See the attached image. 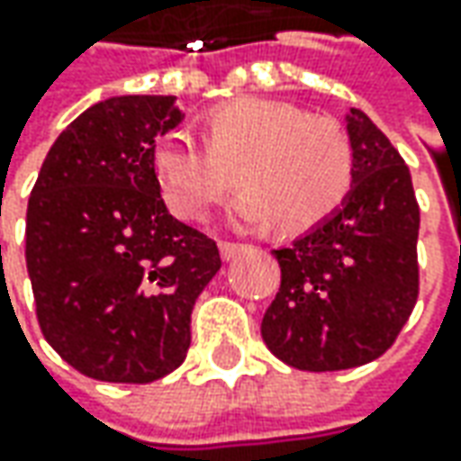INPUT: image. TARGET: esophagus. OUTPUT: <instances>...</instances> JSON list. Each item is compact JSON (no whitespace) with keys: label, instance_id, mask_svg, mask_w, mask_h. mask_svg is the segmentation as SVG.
Wrapping results in <instances>:
<instances>
[{"label":"esophagus","instance_id":"obj_1","mask_svg":"<svg viewBox=\"0 0 461 461\" xmlns=\"http://www.w3.org/2000/svg\"><path fill=\"white\" fill-rule=\"evenodd\" d=\"M240 251H246V246H243V243H230V240H221L222 261H230V258H236Z\"/></svg>","mask_w":461,"mask_h":461}]
</instances>
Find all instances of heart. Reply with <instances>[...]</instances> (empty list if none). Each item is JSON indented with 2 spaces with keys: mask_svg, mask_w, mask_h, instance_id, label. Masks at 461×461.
Returning a JSON list of instances; mask_svg holds the SVG:
<instances>
[{
  "mask_svg": "<svg viewBox=\"0 0 461 461\" xmlns=\"http://www.w3.org/2000/svg\"><path fill=\"white\" fill-rule=\"evenodd\" d=\"M240 197L230 215L246 228L308 230L330 218L354 185V146L330 117H308L287 102L240 97L207 113V143L186 128L153 140L151 168L167 204L200 218L228 186L236 164Z\"/></svg>",
  "mask_w": 461,
  "mask_h": 461,
  "instance_id": "1",
  "label": "heart"
}]
</instances>
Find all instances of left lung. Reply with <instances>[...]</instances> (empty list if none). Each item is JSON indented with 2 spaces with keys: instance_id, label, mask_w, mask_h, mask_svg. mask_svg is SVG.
<instances>
[{
  "instance_id": "obj_1",
  "label": "left lung",
  "mask_w": 461,
  "mask_h": 461,
  "mask_svg": "<svg viewBox=\"0 0 461 461\" xmlns=\"http://www.w3.org/2000/svg\"><path fill=\"white\" fill-rule=\"evenodd\" d=\"M354 185L344 204L272 254L282 285L261 336L276 359L336 372L382 357L418 297V212L411 171L362 110L346 113Z\"/></svg>"
}]
</instances>
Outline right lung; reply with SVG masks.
I'll list each match as a JSON object with an SVG mask.
<instances>
[{
	"label": "right lung",
	"mask_w": 461,
	"mask_h": 461,
	"mask_svg": "<svg viewBox=\"0 0 461 461\" xmlns=\"http://www.w3.org/2000/svg\"><path fill=\"white\" fill-rule=\"evenodd\" d=\"M176 97L84 110L45 156L27 203L25 261L45 341L102 382L161 380L185 362L192 308L221 269L215 240L168 215L153 140Z\"/></svg>",
	"instance_id": "right-lung-1"
}]
</instances>
